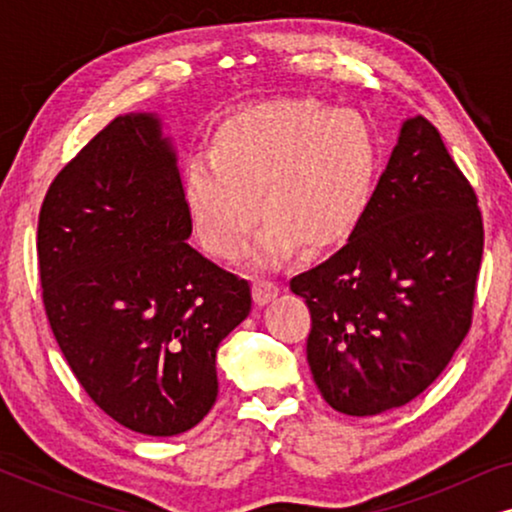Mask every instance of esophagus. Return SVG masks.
<instances>
[{
	"label": "esophagus",
	"mask_w": 512,
	"mask_h": 512,
	"mask_svg": "<svg viewBox=\"0 0 512 512\" xmlns=\"http://www.w3.org/2000/svg\"><path fill=\"white\" fill-rule=\"evenodd\" d=\"M277 293H279V286L275 282H270V279H263V277L254 279V300L258 305L270 303Z\"/></svg>",
	"instance_id": "34e87169"
}]
</instances>
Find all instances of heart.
Here are the masks:
<instances>
[{
    "label": "heart",
    "instance_id": "b5f03b06",
    "mask_svg": "<svg viewBox=\"0 0 512 512\" xmlns=\"http://www.w3.org/2000/svg\"><path fill=\"white\" fill-rule=\"evenodd\" d=\"M377 137L352 109L282 97L228 116L209 160L188 165L184 195L214 256L235 258L258 221L251 261L279 265L345 244L366 219L377 179ZM259 205H255V198Z\"/></svg>",
    "mask_w": 512,
    "mask_h": 512
}]
</instances>
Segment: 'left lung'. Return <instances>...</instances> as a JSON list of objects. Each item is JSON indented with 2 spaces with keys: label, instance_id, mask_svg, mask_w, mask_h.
<instances>
[{
  "label": "left lung",
  "instance_id": "obj_1",
  "mask_svg": "<svg viewBox=\"0 0 512 512\" xmlns=\"http://www.w3.org/2000/svg\"><path fill=\"white\" fill-rule=\"evenodd\" d=\"M482 216L440 132L403 121L368 214L326 263L291 279L312 328L307 363L333 410L370 417L417 398L464 342Z\"/></svg>",
  "mask_w": 512,
  "mask_h": 512
}]
</instances>
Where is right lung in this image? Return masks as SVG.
I'll return each instance as SVG.
<instances>
[{
  "label": "right lung",
  "instance_id": "obj_1",
  "mask_svg": "<svg viewBox=\"0 0 512 512\" xmlns=\"http://www.w3.org/2000/svg\"><path fill=\"white\" fill-rule=\"evenodd\" d=\"M160 118L125 114L58 172L39 212L41 296L95 405L125 429L177 436L212 410L216 349L251 286L195 251Z\"/></svg>",
  "mask_w": 512,
  "mask_h": 512
}]
</instances>
